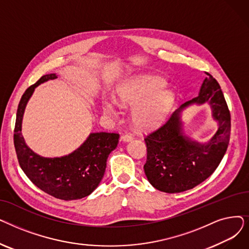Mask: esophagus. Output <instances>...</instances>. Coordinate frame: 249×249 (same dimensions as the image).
I'll return each instance as SVG.
<instances>
[{"mask_svg":"<svg viewBox=\"0 0 249 249\" xmlns=\"http://www.w3.org/2000/svg\"><path fill=\"white\" fill-rule=\"evenodd\" d=\"M132 139H133L132 134H124V135H122V137H121V140L124 141V142H129V141H131Z\"/></svg>","mask_w":249,"mask_h":249,"instance_id":"obj_1","label":"esophagus"}]
</instances>
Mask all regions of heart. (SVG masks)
Masks as SVG:
<instances>
[{
	"instance_id": "1",
	"label": "heart",
	"mask_w": 249,
	"mask_h": 249,
	"mask_svg": "<svg viewBox=\"0 0 249 249\" xmlns=\"http://www.w3.org/2000/svg\"><path fill=\"white\" fill-rule=\"evenodd\" d=\"M166 82L160 75L141 73L127 78L117 89V101L122 106H134L132 119L143 129L160 126L171 112L176 95L164 88ZM117 104L113 100L102 103L103 112L111 117L117 115Z\"/></svg>"
}]
</instances>
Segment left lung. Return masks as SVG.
<instances>
[{"label": "left lung", "mask_w": 249, "mask_h": 249, "mask_svg": "<svg viewBox=\"0 0 249 249\" xmlns=\"http://www.w3.org/2000/svg\"><path fill=\"white\" fill-rule=\"evenodd\" d=\"M208 103L218 123L216 133L202 143L188 137L181 114L193 104ZM230 112L218 82L210 74L203 81L198 97L177 109L168 121L145 138L147 160L144 173L156 190L180 193L191 190L210 177L227 150L230 139Z\"/></svg>", "instance_id": "8db88e82"}]
</instances>
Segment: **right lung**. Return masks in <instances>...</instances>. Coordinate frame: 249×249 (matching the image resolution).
Listing matches in <instances>:
<instances>
[{
	"instance_id": "obj_1",
	"label": "right lung",
	"mask_w": 249,
	"mask_h": 249,
	"mask_svg": "<svg viewBox=\"0 0 249 249\" xmlns=\"http://www.w3.org/2000/svg\"><path fill=\"white\" fill-rule=\"evenodd\" d=\"M57 76L45 74L25 90L17 110L14 144L22 171L33 184L52 197L71 201L87 197L99 186L108 156L119 142V134L90 133L80 147L59 158H44L34 152L22 136L24 112L35 89Z\"/></svg>"
}]
</instances>
